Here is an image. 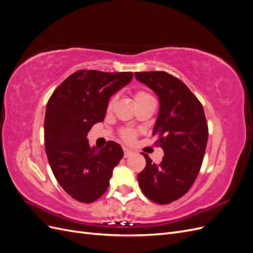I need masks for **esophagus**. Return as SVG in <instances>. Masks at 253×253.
<instances>
[{
	"instance_id": "esophagus-1",
	"label": "esophagus",
	"mask_w": 253,
	"mask_h": 253,
	"mask_svg": "<svg viewBox=\"0 0 253 253\" xmlns=\"http://www.w3.org/2000/svg\"><path fill=\"white\" fill-rule=\"evenodd\" d=\"M132 154H133V152L131 150H128L126 148H124V156H125V158L129 157Z\"/></svg>"
}]
</instances>
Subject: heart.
<instances>
[{
    "label": "heart",
    "mask_w": 253,
    "mask_h": 253,
    "mask_svg": "<svg viewBox=\"0 0 253 253\" xmlns=\"http://www.w3.org/2000/svg\"><path fill=\"white\" fill-rule=\"evenodd\" d=\"M134 98H135V101H139L145 98H151V95L144 90H137L134 95ZM115 100H116V97L115 96H113L109 99L108 104H106V109H108L109 111L113 108ZM135 136H136V133L134 131H132V129H122V131L120 132V137L126 142L133 141L135 139Z\"/></svg>",
    "instance_id": "1"
}]
</instances>
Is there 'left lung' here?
Wrapping results in <instances>:
<instances>
[{
    "label": "left lung",
    "mask_w": 253,
    "mask_h": 253,
    "mask_svg": "<svg viewBox=\"0 0 253 253\" xmlns=\"http://www.w3.org/2000/svg\"><path fill=\"white\" fill-rule=\"evenodd\" d=\"M135 77L159 98L153 136H157L154 143L165 153L159 165L142 153L147 165L138 174L139 187L152 202L167 205L193 186L208 142V124L203 104L177 77L166 72H137Z\"/></svg>",
    "instance_id": "1"
}]
</instances>
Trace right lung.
Listing matches in <instances>:
<instances>
[{"label":"right lung","mask_w":253,"mask_h":253,"mask_svg":"<svg viewBox=\"0 0 253 253\" xmlns=\"http://www.w3.org/2000/svg\"><path fill=\"white\" fill-rule=\"evenodd\" d=\"M133 73L75 72L53 90L44 119V144L59 185L76 201L89 204L109 188L114 168L124 157L115 141L90 147V127L104 119L110 97L132 80Z\"/></svg>","instance_id":"right-lung-1"}]
</instances>
